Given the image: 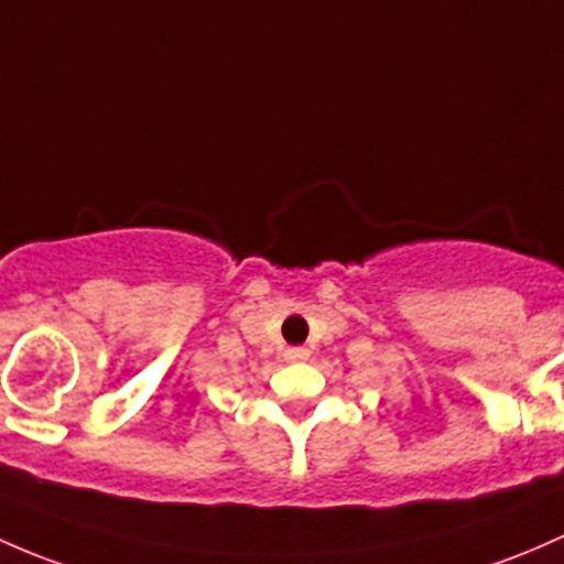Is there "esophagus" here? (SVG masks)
<instances>
[{
	"label": "esophagus",
	"instance_id": "1",
	"mask_svg": "<svg viewBox=\"0 0 564 564\" xmlns=\"http://www.w3.org/2000/svg\"><path fill=\"white\" fill-rule=\"evenodd\" d=\"M310 358V350L306 347H288L284 350V361H306Z\"/></svg>",
	"mask_w": 564,
	"mask_h": 564
}]
</instances>
